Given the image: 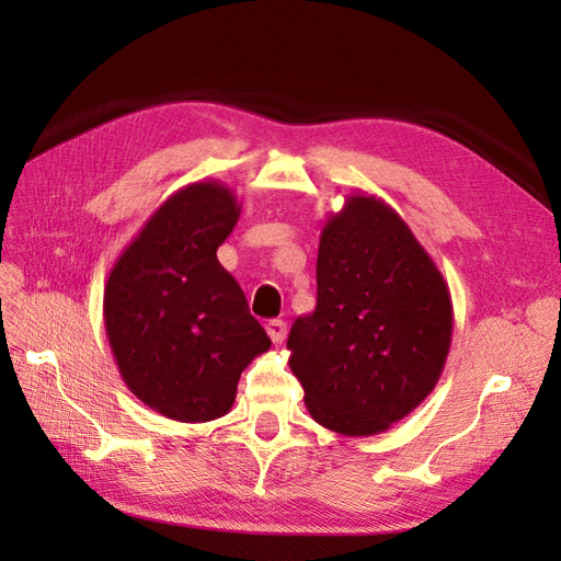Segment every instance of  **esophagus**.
I'll list each match as a JSON object with an SVG mask.
<instances>
[{"label":"esophagus","mask_w":561,"mask_h":561,"mask_svg":"<svg viewBox=\"0 0 561 561\" xmlns=\"http://www.w3.org/2000/svg\"><path fill=\"white\" fill-rule=\"evenodd\" d=\"M266 334H268V339L274 344H280L283 339H285V334H287V325L283 320H268L266 322Z\"/></svg>","instance_id":"obj_1"}]
</instances>
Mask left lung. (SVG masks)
<instances>
[{
	"mask_svg": "<svg viewBox=\"0 0 561 561\" xmlns=\"http://www.w3.org/2000/svg\"><path fill=\"white\" fill-rule=\"evenodd\" d=\"M316 280V309L287 336L304 404L339 435L383 433L443 375L449 287L404 219L371 194H351L328 217Z\"/></svg>",
	"mask_w": 561,
	"mask_h": 561,
	"instance_id": "1",
	"label": "left lung"
}]
</instances>
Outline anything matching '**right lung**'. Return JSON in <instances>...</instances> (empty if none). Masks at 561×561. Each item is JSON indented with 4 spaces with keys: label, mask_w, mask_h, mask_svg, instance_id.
<instances>
[{
    "label": "right lung",
    "mask_w": 561,
    "mask_h": 561,
    "mask_svg": "<svg viewBox=\"0 0 561 561\" xmlns=\"http://www.w3.org/2000/svg\"><path fill=\"white\" fill-rule=\"evenodd\" d=\"M239 217L241 203L227 184H186L110 271L103 316L118 375L165 419L225 416L241 371L271 346L241 285L217 262Z\"/></svg>",
    "instance_id": "right-lung-1"
}]
</instances>
